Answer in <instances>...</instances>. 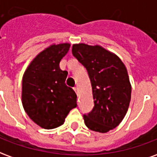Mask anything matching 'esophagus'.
<instances>
[{
    "label": "esophagus",
    "mask_w": 157,
    "mask_h": 157,
    "mask_svg": "<svg viewBox=\"0 0 157 157\" xmlns=\"http://www.w3.org/2000/svg\"><path fill=\"white\" fill-rule=\"evenodd\" d=\"M74 91H75V93L77 94V95L78 96V90L77 87H75V88H74Z\"/></svg>",
    "instance_id": "obj_1"
}]
</instances>
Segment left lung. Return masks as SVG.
<instances>
[{"instance_id": "8db88e82", "label": "left lung", "mask_w": 157, "mask_h": 157, "mask_svg": "<svg viewBox=\"0 0 157 157\" xmlns=\"http://www.w3.org/2000/svg\"><path fill=\"white\" fill-rule=\"evenodd\" d=\"M72 52L86 67L92 86L94 106L83 115L91 130L106 133L123 121L131 98V84L121 58L99 45L74 44Z\"/></svg>"}]
</instances>
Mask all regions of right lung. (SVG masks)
<instances>
[{"instance_id":"obj_1","label":"right lung","mask_w":157,"mask_h":157,"mask_svg":"<svg viewBox=\"0 0 157 157\" xmlns=\"http://www.w3.org/2000/svg\"><path fill=\"white\" fill-rule=\"evenodd\" d=\"M69 48V43L46 48L33 58L23 74V108L31 120L43 129L62 125L69 111L77 106L76 94L65 84L67 72L59 67Z\"/></svg>"}]
</instances>
